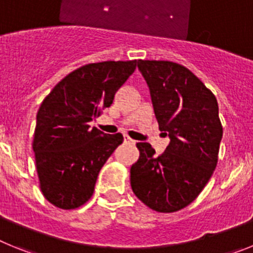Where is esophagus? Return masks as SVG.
Instances as JSON below:
<instances>
[{
  "label": "esophagus",
  "mask_w": 253,
  "mask_h": 253,
  "mask_svg": "<svg viewBox=\"0 0 253 253\" xmlns=\"http://www.w3.org/2000/svg\"><path fill=\"white\" fill-rule=\"evenodd\" d=\"M124 142H125V143H130V144H133V143H135L133 139H131V138H129L128 135H124Z\"/></svg>",
  "instance_id": "34e87169"
}]
</instances>
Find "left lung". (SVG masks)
<instances>
[{
  "label": "left lung",
  "instance_id": "1",
  "mask_svg": "<svg viewBox=\"0 0 253 253\" xmlns=\"http://www.w3.org/2000/svg\"><path fill=\"white\" fill-rule=\"evenodd\" d=\"M151 91L161 131L169 144L160 156L149 143H137L139 158L130 167L133 193L160 213L184 209L198 198L218 163L223 126L215 96L186 67L169 60H138Z\"/></svg>",
  "mask_w": 253,
  "mask_h": 253
}]
</instances>
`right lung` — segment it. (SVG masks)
<instances>
[{
	"label": "right lung",
	"instance_id": "right-lung-1",
	"mask_svg": "<svg viewBox=\"0 0 253 253\" xmlns=\"http://www.w3.org/2000/svg\"><path fill=\"white\" fill-rule=\"evenodd\" d=\"M135 67L137 60L82 66L40 105L33 149L40 190L54 207L77 209L92 196L100 169L124 138L91 129L88 123L110 107Z\"/></svg>",
	"mask_w": 253,
	"mask_h": 253
}]
</instances>
